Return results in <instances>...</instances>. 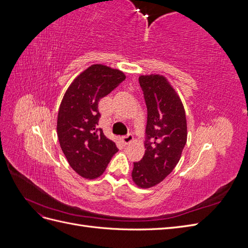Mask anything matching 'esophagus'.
Masks as SVG:
<instances>
[{"label": "esophagus", "instance_id": "obj_1", "mask_svg": "<svg viewBox=\"0 0 248 248\" xmlns=\"http://www.w3.org/2000/svg\"><path fill=\"white\" fill-rule=\"evenodd\" d=\"M132 140H133V136H132L131 133L127 134L126 137H124V138L122 139V142H123V145H124V146H126V145H129Z\"/></svg>", "mask_w": 248, "mask_h": 248}]
</instances>
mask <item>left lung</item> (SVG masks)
Segmentation results:
<instances>
[{
    "mask_svg": "<svg viewBox=\"0 0 248 248\" xmlns=\"http://www.w3.org/2000/svg\"><path fill=\"white\" fill-rule=\"evenodd\" d=\"M147 106L146 152L133 162L132 180L141 188L160 183L175 169L187 140L183 104L161 76L139 78Z\"/></svg>",
    "mask_w": 248,
    "mask_h": 248,
    "instance_id": "left-lung-1",
    "label": "left lung"
}]
</instances>
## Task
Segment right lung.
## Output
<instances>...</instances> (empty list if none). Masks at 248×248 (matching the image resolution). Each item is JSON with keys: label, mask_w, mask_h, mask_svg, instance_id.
Segmentation results:
<instances>
[{"label": "right lung", "mask_w": 248, "mask_h": 248, "mask_svg": "<svg viewBox=\"0 0 248 248\" xmlns=\"http://www.w3.org/2000/svg\"><path fill=\"white\" fill-rule=\"evenodd\" d=\"M124 73L108 66L89 67L74 79L59 108L57 132L70 167L86 179L103 174L118 148L99 128L98 101L125 79Z\"/></svg>", "instance_id": "obj_1"}]
</instances>
